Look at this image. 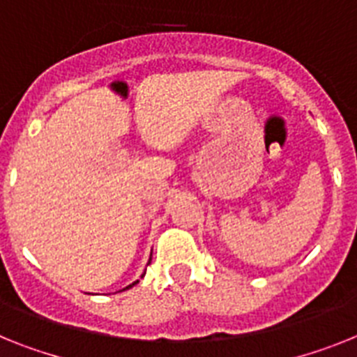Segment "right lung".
I'll use <instances>...</instances> for the list:
<instances>
[{
    "label": "right lung",
    "instance_id": "add662e5",
    "mask_svg": "<svg viewBox=\"0 0 357 357\" xmlns=\"http://www.w3.org/2000/svg\"><path fill=\"white\" fill-rule=\"evenodd\" d=\"M137 282H138V281H135V282H132V284H129V287H126V288H123V290H129V288H131V287H135V284H137Z\"/></svg>",
    "mask_w": 357,
    "mask_h": 357
}]
</instances>
